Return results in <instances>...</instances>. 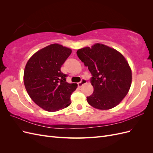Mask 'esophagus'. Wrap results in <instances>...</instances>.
Returning <instances> with one entry per match:
<instances>
[{"label":"esophagus","mask_w":153,"mask_h":153,"mask_svg":"<svg viewBox=\"0 0 153 153\" xmlns=\"http://www.w3.org/2000/svg\"><path fill=\"white\" fill-rule=\"evenodd\" d=\"M87 80H85V79H83V80H82V81L80 82H79L78 84V86L79 87H81L84 84H87Z\"/></svg>","instance_id":"obj_1"}]
</instances>
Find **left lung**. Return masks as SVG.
Masks as SVG:
<instances>
[{
    "mask_svg": "<svg viewBox=\"0 0 153 153\" xmlns=\"http://www.w3.org/2000/svg\"><path fill=\"white\" fill-rule=\"evenodd\" d=\"M78 57L92 74L94 91L87 97L92 107L109 110L128 94L132 81L131 69L125 57L115 49L101 43L78 49Z\"/></svg>",
    "mask_w": 153,
    "mask_h": 153,
    "instance_id": "left-lung-1",
    "label": "left lung"
}]
</instances>
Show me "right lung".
<instances>
[{
	"mask_svg": "<svg viewBox=\"0 0 153 153\" xmlns=\"http://www.w3.org/2000/svg\"><path fill=\"white\" fill-rule=\"evenodd\" d=\"M71 52V49L54 43L36 52L26 64L24 83L27 93L48 112H57L71 104L70 96L77 84L66 82L67 75L61 68Z\"/></svg>",
	"mask_w": 153,
	"mask_h": 153,
	"instance_id": "1",
	"label": "right lung"
}]
</instances>
